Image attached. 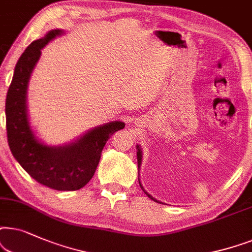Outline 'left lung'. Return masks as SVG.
I'll list each match as a JSON object with an SVG mask.
<instances>
[{"label":"left lung","instance_id":"obj_1","mask_svg":"<svg viewBox=\"0 0 252 252\" xmlns=\"http://www.w3.org/2000/svg\"><path fill=\"white\" fill-rule=\"evenodd\" d=\"M137 161H138V169H139V167H140V163H142V150L139 149V146H138V145H137ZM139 186H140V188H142V190L144 191V192L146 193V196L149 197V198H151V199L154 200V202H157V203H160L159 200H157L156 198H153V197L151 196L150 193H147V192H146L145 189H144L143 186H142V183H140V181H139Z\"/></svg>","mask_w":252,"mask_h":252}]
</instances>
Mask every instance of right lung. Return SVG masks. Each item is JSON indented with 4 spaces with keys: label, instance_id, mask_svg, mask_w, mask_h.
Returning <instances> with one entry per match:
<instances>
[{
    "label": "right lung",
    "instance_id": "obj_1",
    "mask_svg": "<svg viewBox=\"0 0 252 252\" xmlns=\"http://www.w3.org/2000/svg\"><path fill=\"white\" fill-rule=\"evenodd\" d=\"M63 33L52 30L33 41L19 58L6 93V135L12 156L36 182L54 190L75 191L92 179L107 140L126 124L121 121L106 123L63 146H48L35 138L26 106L29 80L41 49Z\"/></svg>",
    "mask_w": 252,
    "mask_h": 252
}]
</instances>
